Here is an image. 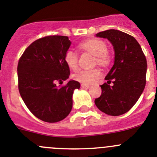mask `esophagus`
I'll return each mask as SVG.
<instances>
[{"label":"esophagus","instance_id":"34e87169","mask_svg":"<svg viewBox=\"0 0 157 157\" xmlns=\"http://www.w3.org/2000/svg\"><path fill=\"white\" fill-rule=\"evenodd\" d=\"M81 87L83 89H88V88H90V86L87 85V84H84V83H82Z\"/></svg>","mask_w":157,"mask_h":157}]
</instances>
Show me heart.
<instances>
[{
	"label": "heart",
	"instance_id": "obj_1",
	"mask_svg": "<svg viewBox=\"0 0 157 157\" xmlns=\"http://www.w3.org/2000/svg\"><path fill=\"white\" fill-rule=\"evenodd\" d=\"M83 49L88 51L96 56L98 64L105 67L109 63L110 57L107 52V45L104 41L98 39H91L82 42L80 45ZM64 59L69 68L76 70L77 68V55L74 50L68 49L66 52ZM100 71L97 69L80 70L74 74V78L84 84H91L100 77Z\"/></svg>",
	"mask_w": 157,
	"mask_h": 157
}]
</instances>
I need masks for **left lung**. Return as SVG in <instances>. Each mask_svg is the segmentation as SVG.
<instances>
[{"label":"left lung","mask_w":157,"mask_h":157,"mask_svg":"<svg viewBox=\"0 0 157 157\" xmlns=\"http://www.w3.org/2000/svg\"><path fill=\"white\" fill-rule=\"evenodd\" d=\"M96 37L107 39L115 52L114 65L101 85V94L94 100L100 111L118 116L128 112L139 100L146 86L147 63L134 37L115 29L101 32ZM112 82L113 85L110 86Z\"/></svg>","instance_id":"obj_1"}]
</instances>
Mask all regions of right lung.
I'll return each instance as SVG.
<instances>
[{
	"instance_id": "add662e5",
	"label": "right lung",
	"mask_w": 157,
	"mask_h": 157,
	"mask_svg": "<svg viewBox=\"0 0 157 157\" xmlns=\"http://www.w3.org/2000/svg\"><path fill=\"white\" fill-rule=\"evenodd\" d=\"M71 42L67 36H49L32 42L17 64L18 90L27 108L36 118L57 122L70 113L73 94L80 84L74 80L65 86L70 68L64 59Z\"/></svg>"
}]
</instances>
